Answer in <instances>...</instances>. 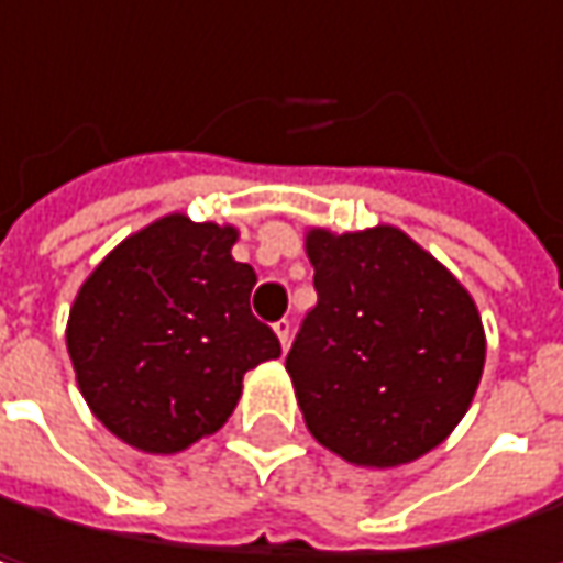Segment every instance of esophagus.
Here are the masks:
<instances>
[{
  "instance_id": "obj_1",
  "label": "esophagus",
  "mask_w": 563,
  "mask_h": 563,
  "mask_svg": "<svg viewBox=\"0 0 563 563\" xmlns=\"http://www.w3.org/2000/svg\"><path fill=\"white\" fill-rule=\"evenodd\" d=\"M274 332H277L280 345L286 349V345H289V335H292V325H289V319H280V322H274Z\"/></svg>"
}]
</instances>
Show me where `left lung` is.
<instances>
[{
    "label": "left lung",
    "instance_id": "obj_1",
    "mask_svg": "<svg viewBox=\"0 0 563 563\" xmlns=\"http://www.w3.org/2000/svg\"><path fill=\"white\" fill-rule=\"evenodd\" d=\"M319 302L286 372L309 433L355 466H400L463 420L483 378L473 296L397 228L309 231Z\"/></svg>",
    "mask_w": 563,
    "mask_h": 563
}]
</instances>
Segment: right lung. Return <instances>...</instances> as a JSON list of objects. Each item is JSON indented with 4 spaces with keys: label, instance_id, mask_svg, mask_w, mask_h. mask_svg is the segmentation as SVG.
I'll return each mask as SVG.
<instances>
[{
    "label": "right lung",
    "instance_id": "1",
    "mask_svg": "<svg viewBox=\"0 0 563 563\" xmlns=\"http://www.w3.org/2000/svg\"><path fill=\"white\" fill-rule=\"evenodd\" d=\"M234 228L159 218L80 286L67 352L97 420L143 453H178L231 417L241 382L280 355L251 312L257 274Z\"/></svg>",
    "mask_w": 563,
    "mask_h": 563
}]
</instances>
